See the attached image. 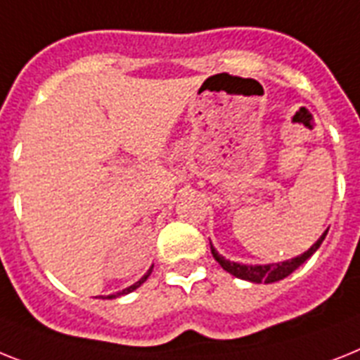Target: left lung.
Wrapping results in <instances>:
<instances>
[{"mask_svg":"<svg viewBox=\"0 0 360 360\" xmlns=\"http://www.w3.org/2000/svg\"><path fill=\"white\" fill-rule=\"evenodd\" d=\"M328 230L323 231L322 236L319 237V240H316L307 252H304V254L296 255L292 259L280 261V263H269V265H245V263H237V261L226 259L224 255H221L217 252L215 246L212 245V240H210V248H212V254L213 257H215L217 263L226 270V272H230L231 276L239 278V280L250 281V283H274V281H280L283 280V278H287V276L292 274L298 266L304 265L305 261H307L314 252L319 250L320 245H322L323 239H326V236H328Z\"/></svg>","mask_w":360,"mask_h":360,"instance_id":"obj_1","label":"left lung"}]
</instances>
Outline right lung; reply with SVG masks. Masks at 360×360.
<instances>
[{
	"mask_svg": "<svg viewBox=\"0 0 360 360\" xmlns=\"http://www.w3.org/2000/svg\"><path fill=\"white\" fill-rule=\"evenodd\" d=\"M153 266H154V265H153ZM153 266H150V269H148L147 272H145V274H143V278H141V280H139V281H136V283H134V285H130V287H127V289H123V290H121V292L110 294V296H108V300L120 298V296H123V294H129V292H132V290H136V289H138V287H141V285H143L145 281H147V278H148V276H150V272H153Z\"/></svg>",
	"mask_w": 360,
	"mask_h": 360,
	"instance_id": "obj_1",
	"label": "right lung"
}]
</instances>
